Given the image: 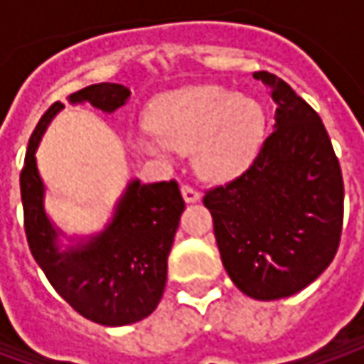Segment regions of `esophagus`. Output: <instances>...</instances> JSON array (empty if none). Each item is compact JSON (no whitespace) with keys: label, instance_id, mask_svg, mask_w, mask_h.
Masks as SVG:
<instances>
[{"label":"esophagus","instance_id":"34e87169","mask_svg":"<svg viewBox=\"0 0 364 364\" xmlns=\"http://www.w3.org/2000/svg\"><path fill=\"white\" fill-rule=\"evenodd\" d=\"M182 196H184L186 203H196V200L200 198V192L196 188H192L190 184H184V186H182Z\"/></svg>","mask_w":364,"mask_h":364}]
</instances>
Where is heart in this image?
<instances>
[{"mask_svg":"<svg viewBox=\"0 0 364 364\" xmlns=\"http://www.w3.org/2000/svg\"><path fill=\"white\" fill-rule=\"evenodd\" d=\"M147 121L156 135L139 141L147 154L194 147L198 174L218 182L241 174L253 161L265 129L263 107L253 97L218 85L164 95L151 105Z\"/></svg>","mask_w":364,"mask_h":364,"instance_id":"b5f03b06","label":"heart"}]
</instances>
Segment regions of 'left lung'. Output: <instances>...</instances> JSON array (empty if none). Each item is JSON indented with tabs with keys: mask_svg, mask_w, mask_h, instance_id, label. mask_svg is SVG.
<instances>
[{
	"mask_svg": "<svg viewBox=\"0 0 364 364\" xmlns=\"http://www.w3.org/2000/svg\"><path fill=\"white\" fill-rule=\"evenodd\" d=\"M277 105L275 125L239 178L210 188L223 265L255 300H279L310 286L336 255L344 184L322 119L286 80L255 73Z\"/></svg>",
	"mask_w": 364,
	"mask_h": 364,
	"instance_id": "8db88e82",
	"label": "left lung"
}]
</instances>
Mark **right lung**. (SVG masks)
I'll return each mask as SVG.
<instances>
[{
    "instance_id": "add662e5",
    "label": "right lung",
    "mask_w": 364,
    "mask_h": 364,
    "mask_svg": "<svg viewBox=\"0 0 364 364\" xmlns=\"http://www.w3.org/2000/svg\"><path fill=\"white\" fill-rule=\"evenodd\" d=\"M129 89L115 82L85 87L70 103H91L113 113L127 103ZM64 105L56 101L38 121L28 141L20 174L23 229L36 263L52 287L78 314L103 326H125L144 320L160 304L168 277V255L184 213L178 182L141 184L132 180L115 204L105 231L60 249V229L44 210V182L36 166V149L50 121Z\"/></svg>"
}]
</instances>
